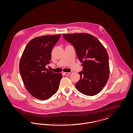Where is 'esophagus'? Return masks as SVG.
Returning <instances> with one entry per match:
<instances>
[{
	"instance_id": "1",
	"label": "esophagus",
	"mask_w": 133,
	"mask_h": 133,
	"mask_svg": "<svg viewBox=\"0 0 133 133\" xmlns=\"http://www.w3.org/2000/svg\"><path fill=\"white\" fill-rule=\"evenodd\" d=\"M63 74L66 76H68L70 74V72H65V73H63Z\"/></svg>"
}]
</instances>
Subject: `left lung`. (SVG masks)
Masks as SVG:
<instances>
[{
  "label": "left lung",
  "mask_w": 133,
  "mask_h": 133,
  "mask_svg": "<svg viewBox=\"0 0 133 133\" xmlns=\"http://www.w3.org/2000/svg\"><path fill=\"white\" fill-rule=\"evenodd\" d=\"M64 38L72 45L80 62L82 71L76 83L78 91L84 95L99 93L107 82L109 77V56L100 41L88 33L63 34Z\"/></svg>",
  "instance_id": "left-lung-1"
}]
</instances>
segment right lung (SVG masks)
I'll return each mask as SVG.
<instances>
[{"label": "right lung", "instance_id": "1", "mask_svg": "<svg viewBox=\"0 0 133 133\" xmlns=\"http://www.w3.org/2000/svg\"><path fill=\"white\" fill-rule=\"evenodd\" d=\"M61 34L33 38L27 44L21 57L19 71L27 90L34 98L45 100L57 92L62 77L60 73L49 71L53 47Z\"/></svg>", "mask_w": 133, "mask_h": 133}]
</instances>
